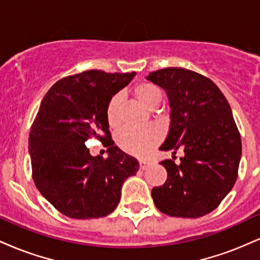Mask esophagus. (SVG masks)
I'll return each mask as SVG.
<instances>
[{"label": "esophagus", "instance_id": "obj_1", "mask_svg": "<svg viewBox=\"0 0 260 260\" xmlns=\"http://www.w3.org/2000/svg\"><path fill=\"white\" fill-rule=\"evenodd\" d=\"M149 165H150V162H149V161H147V160H140L139 161L140 170H147Z\"/></svg>", "mask_w": 260, "mask_h": 260}]
</instances>
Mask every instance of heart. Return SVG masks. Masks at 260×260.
I'll list each match as a JSON object with an SVG mask.
<instances>
[{"mask_svg":"<svg viewBox=\"0 0 260 260\" xmlns=\"http://www.w3.org/2000/svg\"><path fill=\"white\" fill-rule=\"evenodd\" d=\"M132 94L142 105L149 110L156 109L162 100V92L156 85L150 82H138L133 85ZM121 95L116 94L110 98L106 105V120L111 128H117L121 124ZM159 142V134L154 128L144 129L124 128L117 136V144L122 150L134 156H144L150 149Z\"/></svg>","mask_w":260,"mask_h":260,"instance_id":"heart-1","label":"heart"}]
</instances>
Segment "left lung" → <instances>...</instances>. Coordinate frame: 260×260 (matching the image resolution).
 Listing matches in <instances>:
<instances>
[{
    "instance_id": "left-lung-1",
    "label": "left lung",
    "mask_w": 260,
    "mask_h": 260,
    "mask_svg": "<svg viewBox=\"0 0 260 260\" xmlns=\"http://www.w3.org/2000/svg\"><path fill=\"white\" fill-rule=\"evenodd\" d=\"M147 79L165 89L171 107L169 134L160 150L183 151L180 165L171 159L160 162L168 180L151 190L154 204L170 216L207 215L238 176L242 143L231 107L213 80L193 71L169 67L149 73Z\"/></svg>"
}]
</instances>
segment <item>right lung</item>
I'll use <instances>...</instances> for the list:
<instances>
[{"label":"right lung","instance_id":"obj_1","mask_svg":"<svg viewBox=\"0 0 260 260\" xmlns=\"http://www.w3.org/2000/svg\"><path fill=\"white\" fill-rule=\"evenodd\" d=\"M132 73L85 71L56 82L44 96L29 134L31 176L39 192L71 219H98L115 210L138 160L113 147L106 105ZM99 139L109 157H91L85 142Z\"/></svg>","mask_w":260,"mask_h":260}]
</instances>
